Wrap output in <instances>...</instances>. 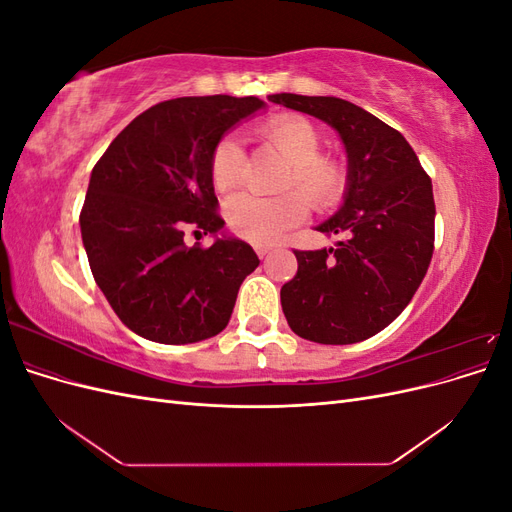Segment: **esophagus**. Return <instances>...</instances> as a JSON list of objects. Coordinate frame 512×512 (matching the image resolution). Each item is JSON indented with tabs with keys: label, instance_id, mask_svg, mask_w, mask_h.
I'll return each instance as SVG.
<instances>
[{
	"label": "esophagus",
	"instance_id": "obj_1",
	"mask_svg": "<svg viewBox=\"0 0 512 512\" xmlns=\"http://www.w3.org/2000/svg\"><path fill=\"white\" fill-rule=\"evenodd\" d=\"M254 250H256V254L260 258H265V256H269L273 252V245H269V243H254Z\"/></svg>",
	"mask_w": 512,
	"mask_h": 512
}]
</instances>
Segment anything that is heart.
<instances>
[{"instance_id":"obj_1","label":"heart","mask_w":512,"mask_h":512,"mask_svg":"<svg viewBox=\"0 0 512 512\" xmlns=\"http://www.w3.org/2000/svg\"><path fill=\"white\" fill-rule=\"evenodd\" d=\"M262 141L280 151L288 162L282 177V190L275 198H260L250 194L230 196L224 205V215L235 235L252 243H273L286 230L299 226L309 205L318 211L335 207L346 192V168L342 162L320 156V136L307 119L299 115H275L256 128ZM243 151L237 138L224 136L215 145L209 160V177L218 192L235 188L241 177ZM306 199L303 201L302 198Z\"/></svg>"}]
</instances>
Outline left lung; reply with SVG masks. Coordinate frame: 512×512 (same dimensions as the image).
<instances>
[{"label":"left lung","instance_id":"obj_1","mask_svg":"<svg viewBox=\"0 0 512 512\" xmlns=\"http://www.w3.org/2000/svg\"><path fill=\"white\" fill-rule=\"evenodd\" d=\"M269 100L329 123L348 156L344 205L316 226L348 239L329 250H294L299 271L282 286L284 316L309 342H363L404 312L427 273L436 220L431 179L406 138L361 106L333 96Z\"/></svg>","mask_w":512,"mask_h":512}]
</instances>
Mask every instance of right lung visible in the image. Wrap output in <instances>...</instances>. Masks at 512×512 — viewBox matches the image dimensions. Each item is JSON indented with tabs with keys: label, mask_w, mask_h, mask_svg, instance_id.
Segmentation results:
<instances>
[{
	"label": "right lung",
	"mask_w": 512,
	"mask_h": 512,
	"mask_svg": "<svg viewBox=\"0 0 512 512\" xmlns=\"http://www.w3.org/2000/svg\"><path fill=\"white\" fill-rule=\"evenodd\" d=\"M265 102L247 96L175 98L123 128L91 170L81 235L94 280L130 331L158 344H194L226 329L237 292L260 260L224 220L209 177L222 136Z\"/></svg>",
	"instance_id": "1"
}]
</instances>
